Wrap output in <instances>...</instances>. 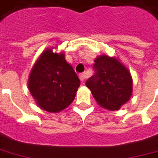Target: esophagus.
Listing matches in <instances>:
<instances>
[{
	"label": "esophagus",
	"mask_w": 158,
	"mask_h": 158,
	"mask_svg": "<svg viewBox=\"0 0 158 158\" xmlns=\"http://www.w3.org/2000/svg\"><path fill=\"white\" fill-rule=\"evenodd\" d=\"M79 77H80V80L81 81H85V79L87 78V74L86 73H81L79 75Z\"/></svg>",
	"instance_id": "esophagus-1"
}]
</instances>
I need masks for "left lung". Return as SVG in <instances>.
<instances>
[{
    "mask_svg": "<svg viewBox=\"0 0 158 158\" xmlns=\"http://www.w3.org/2000/svg\"><path fill=\"white\" fill-rule=\"evenodd\" d=\"M93 68L95 75L87 80L86 86L100 106L108 110H119L132 94L130 71L118 59L106 55L96 57Z\"/></svg>",
    "mask_w": 158,
    "mask_h": 158,
    "instance_id": "left-lung-1",
    "label": "left lung"
}]
</instances>
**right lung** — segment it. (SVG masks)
Returning a JSON list of instances; mask_svg holds the SVG:
<instances>
[{
    "label": "right lung",
    "instance_id": "add662e5",
    "mask_svg": "<svg viewBox=\"0 0 158 158\" xmlns=\"http://www.w3.org/2000/svg\"><path fill=\"white\" fill-rule=\"evenodd\" d=\"M42 52L28 78V89L43 110L57 113L74 101L80 80L63 53Z\"/></svg>",
    "mask_w": 158,
    "mask_h": 158
}]
</instances>
